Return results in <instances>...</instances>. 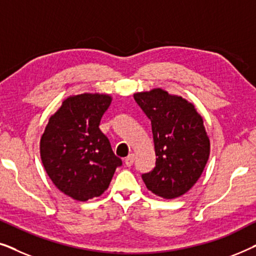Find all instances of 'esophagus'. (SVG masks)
<instances>
[{
  "label": "esophagus",
  "instance_id": "1",
  "mask_svg": "<svg viewBox=\"0 0 256 256\" xmlns=\"http://www.w3.org/2000/svg\"><path fill=\"white\" fill-rule=\"evenodd\" d=\"M134 158H135V156H134V154H129V155L126 157V160H124V164L127 166H132V164L134 163Z\"/></svg>",
  "mask_w": 256,
  "mask_h": 256
}]
</instances>
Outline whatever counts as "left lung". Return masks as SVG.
Here are the masks:
<instances>
[{
	"label": "left lung",
	"instance_id": "8db88e82",
	"mask_svg": "<svg viewBox=\"0 0 256 256\" xmlns=\"http://www.w3.org/2000/svg\"><path fill=\"white\" fill-rule=\"evenodd\" d=\"M152 121L156 166L142 180L164 199L180 197L200 178L210 157V138L202 115L183 96L163 88L134 93Z\"/></svg>",
	"mask_w": 256,
	"mask_h": 256
}]
</instances>
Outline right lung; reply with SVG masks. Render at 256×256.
I'll use <instances>...</instances> for the list:
<instances>
[{"instance_id": "right-lung-1", "label": "right lung", "mask_w": 256, "mask_h": 256, "mask_svg": "<svg viewBox=\"0 0 256 256\" xmlns=\"http://www.w3.org/2000/svg\"><path fill=\"white\" fill-rule=\"evenodd\" d=\"M112 100L102 93L68 96L48 118L40 138V158L48 176L74 200L102 194L122 163L99 128Z\"/></svg>"}]
</instances>
